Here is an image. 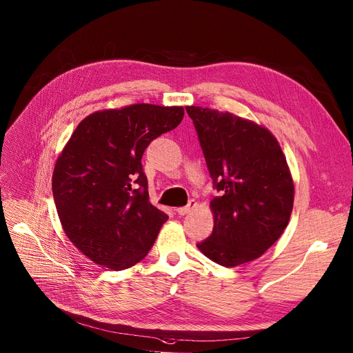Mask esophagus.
I'll use <instances>...</instances> for the list:
<instances>
[{"label":"esophagus","instance_id":"obj_1","mask_svg":"<svg viewBox=\"0 0 353 353\" xmlns=\"http://www.w3.org/2000/svg\"><path fill=\"white\" fill-rule=\"evenodd\" d=\"M195 206H196V201H195V199H191L186 206H182V208H176V214H178V215H186V214H190V212L195 208Z\"/></svg>","mask_w":353,"mask_h":353}]
</instances>
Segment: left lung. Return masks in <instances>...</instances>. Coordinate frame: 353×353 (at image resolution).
Returning <instances> with one entry per match:
<instances>
[{
    "label": "left lung",
    "mask_w": 353,
    "mask_h": 353,
    "mask_svg": "<svg viewBox=\"0 0 353 353\" xmlns=\"http://www.w3.org/2000/svg\"><path fill=\"white\" fill-rule=\"evenodd\" d=\"M194 121L214 186V230L198 250L234 268L268 251L294 208V179L278 139L268 128L231 112L185 107Z\"/></svg>",
    "instance_id": "8db88e82"
}]
</instances>
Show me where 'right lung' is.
<instances>
[{
	"label": "right lung",
	"mask_w": 353,
	"mask_h": 353,
	"mask_svg": "<svg viewBox=\"0 0 353 353\" xmlns=\"http://www.w3.org/2000/svg\"><path fill=\"white\" fill-rule=\"evenodd\" d=\"M182 107L134 103L82 119L52 174L57 212L68 239L94 263L122 271L142 261L168 215L150 202L142 155L176 128Z\"/></svg>",
	"instance_id": "obj_1"
}]
</instances>
